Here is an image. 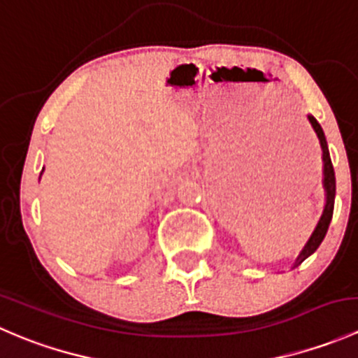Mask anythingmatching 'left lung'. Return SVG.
Masks as SVG:
<instances>
[{
	"label": "left lung",
	"instance_id": "1",
	"mask_svg": "<svg viewBox=\"0 0 358 358\" xmlns=\"http://www.w3.org/2000/svg\"><path fill=\"white\" fill-rule=\"evenodd\" d=\"M308 121L312 124L313 131H315L317 138L320 142V149H322V187L324 192H326V202H324V209L322 215H320L319 222H317L315 229H313L312 236L308 237V241L305 243V246L301 248V251L298 252L294 259L291 262V268H296V266L301 265L308 256H312L313 252L317 251V248L320 246V243L326 237L327 229H329L331 218H333V211H334V197H336V176H334V168L333 162H331V156H329V147H327V140L326 135H324L322 126L317 122V119L313 115H308Z\"/></svg>",
	"mask_w": 358,
	"mask_h": 358
}]
</instances>
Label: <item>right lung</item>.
Listing matches in <instances>:
<instances>
[{"label": "right lung", "mask_w": 358, "mask_h": 358, "mask_svg": "<svg viewBox=\"0 0 358 358\" xmlns=\"http://www.w3.org/2000/svg\"><path fill=\"white\" fill-rule=\"evenodd\" d=\"M41 173H43V171H41Z\"/></svg>", "instance_id": "right-lung-1"}]
</instances>
